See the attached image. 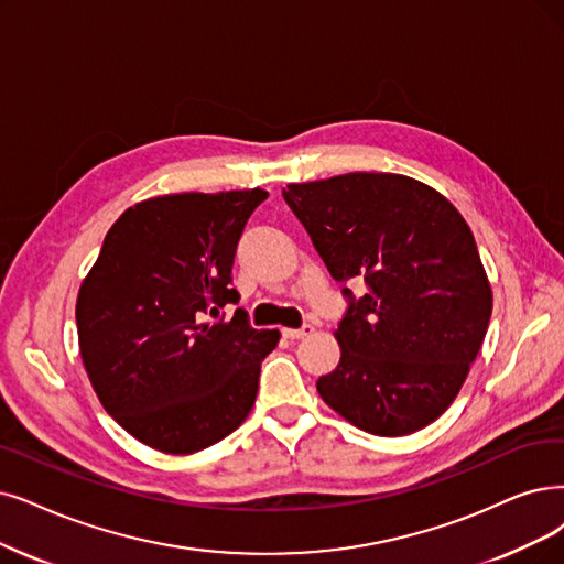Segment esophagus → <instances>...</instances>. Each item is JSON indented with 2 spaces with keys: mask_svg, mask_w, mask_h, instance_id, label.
Masks as SVG:
<instances>
[{
  "mask_svg": "<svg viewBox=\"0 0 564 564\" xmlns=\"http://www.w3.org/2000/svg\"><path fill=\"white\" fill-rule=\"evenodd\" d=\"M312 333H314L312 324H303L301 328H282V335L286 337V340H301V337H307Z\"/></svg>",
  "mask_w": 564,
  "mask_h": 564,
  "instance_id": "esophagus-1",
  "label": "esophagus"
}]
</instances>
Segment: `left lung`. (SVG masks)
<instances>
[{
  "label": "left lung",
  "instance_id": "8db88e82",
  "mask_svg": "<svg viewBox=\"0 0 564 564\" xmlns=\"http://www.w3.org/2000/svg\"><path fill=\"white\" fill-rule=\"evenodd\" d=\"M282 196L347 299L335 330L343 356L317 379L319 395L370 435L421 431L458 395L492 312L467 221L440 192L395 173L335 175Z\"/></svg>",
  "mask_w": 564,
  "mask_h": 564
}]
</instances>
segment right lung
<instances>
[{"mask_svg":"<svg viewBox=\"0 0 564 564\" xmlns=\"http://www.w3.org/2000/svg\"><path fill=\"white\" fill-rule=\"evenodd\" d=\"M263 189L169 194L127 208L78 291L76 326L89 381L129 435L185 456L250 414L278 330L236 305L231 268Z\"/></svg>","mask_w":564,"mask_h":564,"instance_id":"right-lung-1","label":"right lung"}]
</instances>
